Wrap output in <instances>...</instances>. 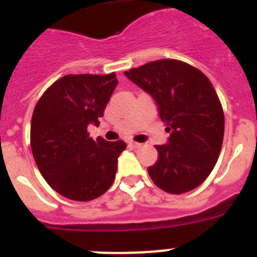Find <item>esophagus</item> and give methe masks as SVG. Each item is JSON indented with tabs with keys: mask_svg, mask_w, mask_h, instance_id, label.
<instances>
[{
	"mask_svg": "<svg viewBox=\"0 0 257 257\" xmlns=\"http://www.w3.org/2000/svg\"><path fill=\"white\" fill-rule=\"evenodd\" d=\"M128 145H130L131 148H140V147H142V144H140V143H135V142H130L128 143Z\"/></svg>",
	"mask_w": 257,
	"mask_h": 257,
	"instance_id": "34e87169",
	"label": "esophagus"
}]
</instances>
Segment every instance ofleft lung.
<instances>
[{
  "label": "left lung",
  "instance_id": "8db88e82",
  "mask_svg": "<svg viewBox=\"0 0 257 257\" xmlns=\"http://www.w3.org/2000/svg\"><path fill=\"white\" fill-rule=\"evenodd\" d=\"M153 97L170 138L156 145L158 160L148 174L160 189L183 194L201 185L219 158L224 113L210 79L192 65L157 60L124 72Z\"/></svg>",
  "mask_w": 257,
  "mask_h": 257
}]
</instances>
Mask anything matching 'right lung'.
<instances>
[{
	"instance_id": "right-lung-1",
	"label": "right lung",
	"mask_w": 257,
	"mask_h": 257,
	"mask_svg": "<svg viewBox=\"0 0 257 257\" xmlns=\"http://www.w3.org/2000/svg\"><path fill=\"white\" fill-rule=\"evenodd\" d=\"M115 73L68 74L41 96L31 124L36 165L52 189L65 198L86 202L110 188L117 160L126 143L88 136L114 91Z\"/></svg>"
}]
</instances>
